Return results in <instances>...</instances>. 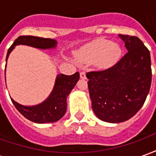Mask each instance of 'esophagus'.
Instances as JSON below:
<instances>
[{
    "label": "esophagus",
    "instance_id": "34e87169",
    "mask_svg": "<svg viewBox=\"0 0 156 156\" xmlns=\"http://www.w3.org/2000/svg\"><path fill=\"white\" fill-rule=\"evenodd\" d=\"M80 78L82 79H86V73H85L84 72H81L80 73Z\"/></svg>",
    "mask_w": 156,
    "mask_h": 156
}]
</instances>
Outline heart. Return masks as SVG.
Instances as JSON below:
<instances>
[{
    "instance_id": "obj_1",
    "label": "heart",
    "mask_w": 156,
    "mask_h": 156,
    "mask_svg": "<svg viewBox=\"0 0 156 156\" xmlns=\"http://www.w3.org/2000/svg\"><path fill=\"white\" fill-rule=\"evenodd\" d=\"M120 45L109 40L99 38L86 45L78 52V57L87 62H96L98 67L108 68L116 64L120 59Z\"/></svg>"
}]
</instances>
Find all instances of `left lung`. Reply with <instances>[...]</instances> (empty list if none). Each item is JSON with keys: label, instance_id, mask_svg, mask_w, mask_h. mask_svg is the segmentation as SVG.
Instances as JSON below:
<instances>
[{"label": "left lung", "instance_id": "obj_1", "mask_svg": "<svg viewBox=\"0 0 156 156\" xmlns=\"http://www.w3.org/2000/svg\"><path fill=\"white\" fill-rule=\"evenodd\" d=\"M128 52L103 71L87 73L89 96L95 115L108 123H121L144 105L151 84V54L137 37L121 35Z\"/></svg>", "mask_w": 156, "mask_h": 156}]
</instances>
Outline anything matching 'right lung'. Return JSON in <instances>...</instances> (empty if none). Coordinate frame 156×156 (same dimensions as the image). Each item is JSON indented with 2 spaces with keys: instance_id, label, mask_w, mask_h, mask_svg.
<instances>
[{
  "instance_id": "add662e5",
  "label": "right lung",
  "mask_w": 156,
  "mask_h": 156,
  "mask_svg": "<svg viewBox=\"0 0 156 156\" xmlns=\"http://www.w3.org/2000/svg\"><path fill=\"white\" fill-rule=\"evenodd\" d=\"M55 39L42 38L34 36H20L10 47L6 55V62L10 53L18 45H26L39 49H51L57 47ZM6 67V65H5ZM79 80V73L73 75H57L54 87L44 101L37 105L26 106L12 99L16 109L26 119L37 124L53 123L63 117L67 110V98Z\"/></svg>"
}]
</instances>
